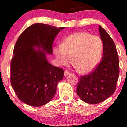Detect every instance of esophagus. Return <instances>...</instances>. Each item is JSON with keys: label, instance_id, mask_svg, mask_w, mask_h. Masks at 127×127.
Wrapping results in <instances>:
<instances>
[{"label": "esophagus", "instance_id": "1", "mask_svg": "<svg viewBox=\"0 0 127 127\" xmlns=\"http://www.w3.org/2000/svg\"><path fill=\"white\" fill-rule=\"evenodd\" d=\"M70 74V72H69V71L68 70H65V72H64V76H67L68 75H69Z\"/></svg>", "mask_w": 127, "mask_h": 127}]
</instances>
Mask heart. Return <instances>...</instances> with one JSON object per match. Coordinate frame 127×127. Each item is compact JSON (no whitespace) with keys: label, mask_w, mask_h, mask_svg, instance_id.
Returning <instances> with one entry per match:
<instances>
[{"label":"heart","mask_w":127,"mask_h":127,"mask_svg":"<svg viewBox=\"0 0 127 127\" xmlns=\"http://www.w3.org/2000/svg\"><path fill=\"white\" fill-rule=\"evenodd\" d=\"M103 43L98 36L87 32L70 34L63 44L56 45L54 52L60 65H68L72 62L81 73H88L95 67L102 55Z\"/></svg>","instance_id":"heart-1"}]
</instances>
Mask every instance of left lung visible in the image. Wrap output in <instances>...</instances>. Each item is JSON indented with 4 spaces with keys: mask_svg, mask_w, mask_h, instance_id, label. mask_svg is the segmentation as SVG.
Here are the masks:
<instances>
[{
    "mask_svg": "<svg viewBox=\"0 0 127 127\" xmlns=\"http://www.w3.org/2000/svg\"><path fill=\"white\" fill-rule=\"evenodd\" d=\"M99 32L103 43V58L92 72L80 77L76 89L80 98L92 104L101 103L113 94L119 73L118 55L114 42L100 26Z\"/></svg>",
    "mask_w": 127,
    "mask_h": 127,
    "instance_id": "1",
    "label": "left lung"
}]
</instances>
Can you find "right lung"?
<instances>
[{"instance_id": "add662e5", "label": "right lung", "mask_w": 127, "mask_h": 127, "mask_svg": "<svg viewBox=\"0 0 127 127\" xmlns=\"http://www.w3.org/2000/svg\"><path fill=\"white\" fill-rule=\"evenodd\" d=\"M64 27L36 23L20 34L14 46L11 62V84L23 103L38 107L51 100L64 70L49 63L45 52L52 54V44ZM42 48L36 50L33 47Z\"/></svg>"}]
</instances>
